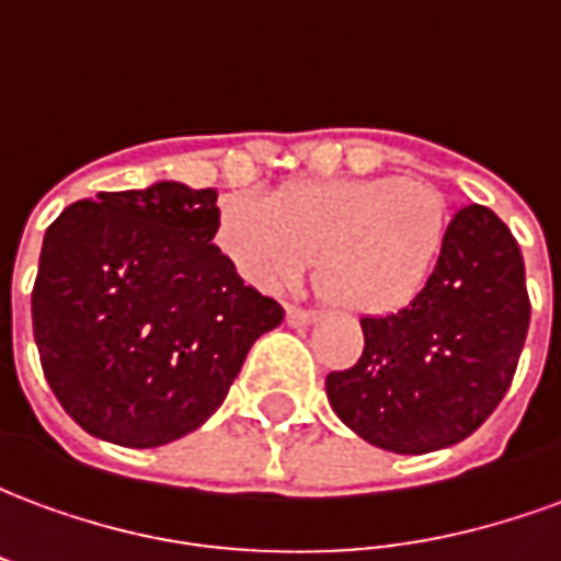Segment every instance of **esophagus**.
Masks as SVG:
<instances>
[{"label": "esophagus", "mask_w": 561, "mask_h": 561, "mask_svg": "<svg viewBox=\"0 0 561 561\" xmlns=\"http://www.w3.org/2000/svg\"><path fill=\"white\" fill-rule=\"evenodd\" d=\"M285 318H288V324L291 328H306V324H312L316 321V312L312 309H300V306H288L285 309Z\"/></svg>", "instance_id": "obj_1"}]
</instances>
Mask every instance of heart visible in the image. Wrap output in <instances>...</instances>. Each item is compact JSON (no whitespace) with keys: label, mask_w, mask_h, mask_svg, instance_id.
<instances>
[{"label":"heart","mask_w":561,"mask_h":561,"mask_svg":"<svg viewBox=\"0 0 561 561\" xmlns=\"http://www.w3.org/2000/svg\"><path fill=\"white\" fill-rule=\"evenodd\" d=\"M450 213L421 180H294L270 201L221 197L216 245L261 291H279L318 257V285L354 316H393L421 300L442 264Z\"/></svg>","instance_id":"heart-1"}]
</instances>
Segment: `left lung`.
<instances>
[{"label": "left lung", "mask_w": 561, "mask_h": 561, "mask_svg": "<svg viewBox=\"0 0 561 561\" xmlns=\"http://www.w3.org/2000/svg\"><path fill=\"white\" fill-rule=\"evenodd\" d=\"M529 312L514 233L490 207L457 209L421 300L360 318L364 354L328 376L330 405L348 430L393 454L457 445L511 388Z\"/></svg>", "instance_id": "obj_1"}]
</instances>
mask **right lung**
<instances>
[{
  "mask_svg": "<svg viewBox=\"0 0 561 561\" xmlns=\"http://www.w3.org/2000/svg\"><path fill=\"white\" fill-rule=\"evenodd\" d=\"M216 188L102 192L47 228L32 333L47 385L95 438L159 447L219 409L285 309L213 245Z\"/></svg>",
  "mask_w": 561,
  "mask_h": 561,
  "instance_id": "obj_1",
  "label": "right lung"
}]
</instances>
